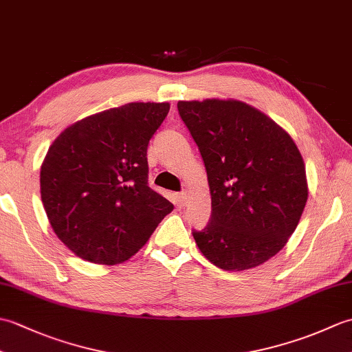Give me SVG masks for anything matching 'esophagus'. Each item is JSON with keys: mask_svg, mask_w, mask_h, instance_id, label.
Segmentation results:
<instances>
[{"mask_svg": "<svg viewBox=\"0 0 352 352\" xmlns=\"http://www.w3.org/2000/svg\"><path fill=\"white\" fill-rule=\"evenodd\" d=\"M178 201H180V204L184 207L186 204H188V201H189V193L188 192H182L180 195H178Z\"/></svg>", "mask_w": 352, "mask_h": 352, "instance_id": "1", "label": "esophagus"}]
</instances>
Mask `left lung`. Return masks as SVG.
I'll list each match as a JSON object with an SVG mask.
<instances>
[{"mask_svg": "<svg viewBox=\"0 0 352 352\" xmlns=\"http://www.w3.org/2000/svg\"><path fill=\"white\" fill-rule=\"evenodd\" d=\"M198 145L212 195L207 227L192 234L223 271L263 265L283 250L301 219L309 188L289 133L237 100L178 101Z\"/></svg>", "mask_w": 352, "mask_h": 352, "instance_id": "1", "label": "left lung"}]
</instances>
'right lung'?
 <instances>
[{
  "instance_id": "right-lung-1",
  "label": "right lung",
  "mask_w": 352,
  "mask_h": 352,
  "mask_svg": "<svg viewBox=\"0 0 352 352\" xmlns=\"http://www.w3.org/2000/svg\"><path fill=\"white\" fill-rule=\"evenodd\" d=\"M169 102H130L69 125L41 168V197L57 237L80 258L116 265L134 256L174 210L148 186L149 139Z\"/></svg>"
}]
</instances>
